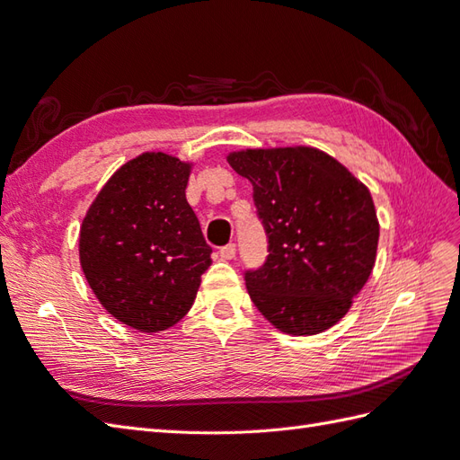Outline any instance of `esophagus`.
<instances>
[{
    "instance_id": "1",
    "label": "esophagus",
    "mask_w": 460,
    "mask_h": 460,
    "mask_svg": "<svg viewBox=\"0 0 460 460\" xmlns=\"http://www.w3.org/2000/svg\"><path fill=\"white\" fill-rule=\"evenodd\" d=\"M220 257L225 259V261H230V259H234L235 257V243H228V245H225V247H220Z\"/></svg>"
}]
</instances>
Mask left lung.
Masks as SVG:
<instances>
[{
  "label": "left lung",
  "instance_id": "8db88e82",
  "mask_svg": "<svg viewBox=\"0 0 460 460\" xmlns=\"http://www.w3.org/2000/svg\"><path fill=\"white\" fill-rule=\"evenodd\" d=\"M226 161L253 184L269 235L264 267L245 274L259 313L289 336L338 324L378 252L380 222L367 184L311 146L247 147Z\"/></svg>",
  "mask_w": 460,
  "mask_h": 460
}]
</instances>
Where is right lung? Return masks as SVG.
I'll use <instances>...</instances> for the list:
<instances>
[{
    "mask_svg": "<svg viewBox=\"0 0 460 460\" xmlns=\"http://www.w3.org/2000/svg\"><path fill=\"white\" fill-rule=\"evenodd\" d=\"M191 169L146 151L113 172L82 220V272L103 309L134 330L157 333L182 320L213 262L186 199Z\"/></svg>",
    "mask_w": 460,
    "mask_h": 460,
    "instance_id": "obj_1",
    "label": "right lung"
}]
</instances>
